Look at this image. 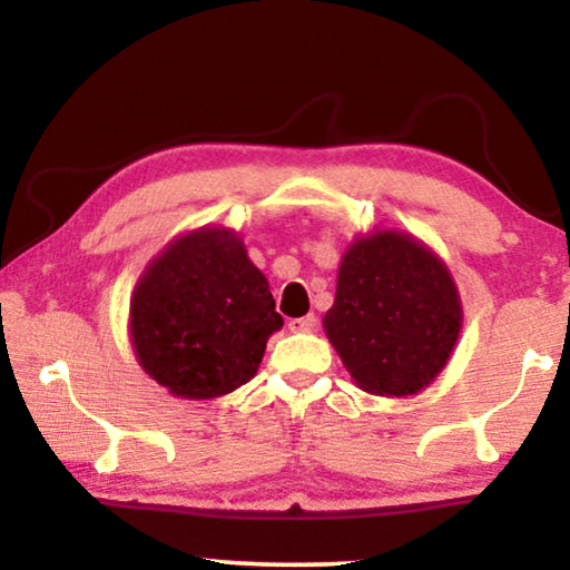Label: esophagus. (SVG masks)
Returning a JSON list of instances; mask_svg holds the SVG:
<instances>
[{
	"label": "esophagus",
	"instance_id": "obj_1",
	"mask_svg": "<svg viewBox=\"0 0 570 570\" xmlns=\"http://www.w3.org/2000/svg\"><path fill=\"white\" fill-rule=\"evenodd\" d=\"M316 326V316L314 314H306V316H298V320L288 322V330L292 332H308Z\"/></svg>",
	"mask_w": 570,
	"mask_h": 570
}]
</instances>
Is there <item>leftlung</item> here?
Masks as SVG:
<instances>
[{
    "label": "left lung",
    "mask_w": 570,
    "mask_h": 570,
    "mask_svg": "<svg viewBox=\"0 0 570 570\" xmlns=\"http://www.w3.org/2000/svg\"><path fill=\"white\" fill-rule=\"evenodd\" d=\"M460 322L455 284L440 258L384 230L344 254L324 330L362 390L404 397L442 372Z\"/></svg>",
    "instance_id": "8db88e82"
}]
</instances>
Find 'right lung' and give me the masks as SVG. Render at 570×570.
Masks as SVG:
<instances>
[{
	"label": "right lung",
	"mask_w": 570,
	"mask_h": 570,
	"mask_svg": "<svg viewBox=\"0 0 570 570\" xmlns=\"http://www.w3.org/2000/svg\"><path fill=\"white\" fill-rule=\"evenodd\" d=\"M266 276L224 228H200L163 250L135 286L132 344L153 380L178 397L210 400L254 377L282 330Z\"/></svg>",
	"instance_id": "add662e5"
}]
</instances>
